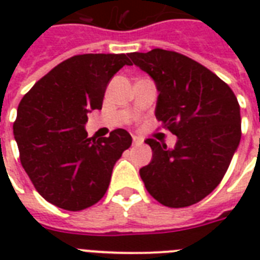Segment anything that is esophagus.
<instances>
[{"label":"esophagus","mask_w":260,"mask_h":260,"mask_svg":"<svg viewBox=\"0 0 260 260\" xmlns=\"http://www.w3.org/2000/svg\"><path fill=\"white\" fill-rule=\"evenodd\" d=\"M142 144H143L142 139L134 136V146H142Z\"/></svg>","instance_id":"1"}]
</instances>
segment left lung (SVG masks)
I'll return each instance as SVG.
<instances>
[{
    "mask_svg": "<svg viewBox=\"0 0 260 260\" xmlns=\"http://www.w3.org/2000/svg\"><path fill=\"white\" fill-rule=\"evenodd\" d=\"M129 58L155 82V116L177 136L174 148L147 139L152 159L140 169V178L162 205H193L217 187L238 150V98L217 75L185 55L155 48Z\"/></svg>",
    "mask_w": 260,
    "mask_h": 260,
    "instance_id": "obj_1",
    "label": "left lung"
}]
</instances>
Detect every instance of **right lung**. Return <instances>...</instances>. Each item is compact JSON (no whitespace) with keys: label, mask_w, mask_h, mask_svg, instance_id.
Masks as SVG:
<instances>
[{"label":"right lung","mask_w":260,"mask_h":260,"mask_svg":"<svg viewBox=\"0 0 260 260\" xmlns=\"http://www.w3.org/2000/svg\"><path fill=\"white\" fill-rule=\"evenodd\" d=\"M132 66L125 54L77 55L35 83L17 108L13 134L25 173L44 200L66 210L104 197L112 171L132 144L125 129L87 138V113L101 109L110 79Z\"/></svg>","instance_id":"obj_1"}]
</instances>
